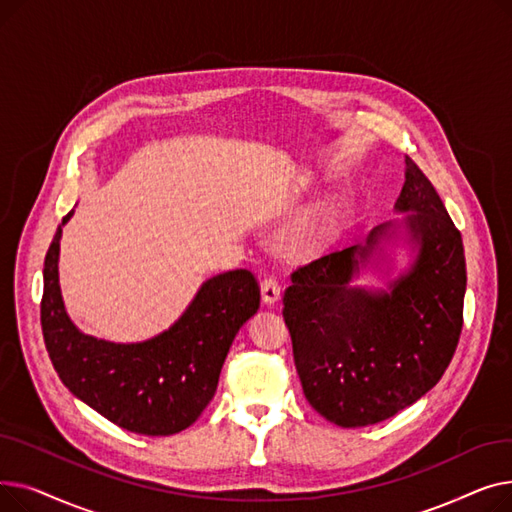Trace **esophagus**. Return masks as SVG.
I'll use <instances>...</instances> for the list:
<instances>
[{
	"label": "esophagus",
	"instance_id": "obj_1",
	"mask_svg": "<svg viewBox=\"0 0 512 512\" xmlns=\"http://www.w3.org/2000/svg\"><path fill=\"white\" fill-rule=\"evenodd\" d=\"M282 294V286L276 278H265L261 282V299L265 305H276L280 301Z\"/></svg>",
	"mask_w": 512,
	"mask_h": 512
}]
</instances>
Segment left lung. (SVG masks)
I'll use <instances>...</instances> for the list:
<instances>
[{"instance_id":"1","label":"left lung","mask_w":512,"mask_h":512,"mask_svg":"<svg viewBox=\"0 0 512 512\" xmlns=\"http://www.w3.org/2000/svg\"><path fill=\"white\" fill-rule=\"evenodd\" d=\"M394 209L365 245L319 257L292 272L284 321L309 405L340 427L386 421L432 390L463 330L467 288L461 232L434 184L411 157ZM402 233L416 249L388 291L351 287L360 267Z\"/></svg>"}]
</instances>
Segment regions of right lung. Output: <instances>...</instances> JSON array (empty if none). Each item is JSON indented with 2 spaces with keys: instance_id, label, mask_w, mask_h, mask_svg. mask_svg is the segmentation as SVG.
<instances>
[{
  "instance_id": "right-lung-1",
  "label": "right lung",
  "mask_w": 512,
  "mask_h": 512,
  "mask_svg": "<svg viewBox=\"0 0 512 512\" xmlns=\"http://www.w3.org/2000/svg\"><path fill=\"white\" fill-rule=\"evenodd\" d=\"M72 213L43 267L41 328L53 369L76 398L128 432L178 434L213 398L234 336L259 309V284L249 270L213 276L178 321L143 342L87 336L66 313L58 276L62 226Z\"/></svg>"
}]
</instances>
